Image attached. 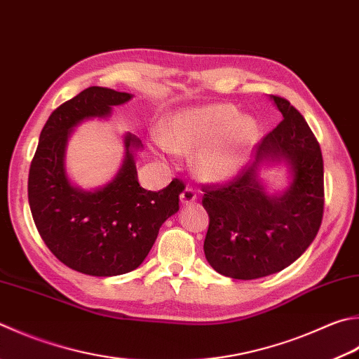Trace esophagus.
Listing matches in <instances>:
<instances>
[{
  "label": "esophagus",
  "mask_w": 359,
  "mask_h": 359,
  "mask_svg": "<svg viewBox=\"0 0 359 359\" xmlns=\"http://www.w3.org/2000/svg\"><path fill=\"white\" fill-rule=\"evenodd\" d=\"M180 200H181L182 205H191V203H194L195 200H197V195H195V192L192 191L191 187H186L184 191L181 192Z\"/></svg>",
  "instance_id": "obj_1"
}]
</instances>
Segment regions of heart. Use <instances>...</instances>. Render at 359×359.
<instances>
[{
  "instance_id": "obj_1",
  "label": "heart",
  "mask_w": 359,
  "mask_h": 359,
  "mask_svg": "<svg viewBox=\"0 0 359 359\" xmlns=\"http://www.w3.org/2000/svg\"><path fill=\"white\" fill-rule=\"evenodd\" d=\"M256 120L238 116L229 104H208L172 112L153 137V148L162 159L175 153L192 154V168L208 182H222L239 175L258 144Z\"/></svg>"
}]
</instances>
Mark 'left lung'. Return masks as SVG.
Wrapping results in <instances>:
<instances>
[{
    "mask_svg": "<svg viewBox=\"0 0 359 359\" xmlns=\"http://www.w3.org/2000/svg\"><path fill=\"white\" fill-rule=\"evenodd\" d=\"M280 125L256 145V159L223 186L203 187L209 215L205 256L215 272L256 280L286 269L306 252L323 214V159L319 142L287 100L270 95ZM285 165L288 186L268 189L264 166Z\"/></svg>",
    "mask_w": 359,
    "mask_h": 359,
    "instance_id": "8db88e82",
    "label": "left lung"
}]
</instances>
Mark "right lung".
Segmentation results:
<instances>
[{
	"label": "right lung",
	"mask_w": 359,
	"mask_h": 359,
	"mask_svg": "<svg viewBox=\"0 0 359 359\" xmlns=\"http://www.w3.org/2000/svg\"><path fill=\"white\" fill-rule=\"evenodd\" d=\"M131 93L93 86L65 101L46 120L29 168L32 219L46 247L73 270L116 276L137 269L150 253L159 228L178 212L184 186L173 180L151 192L137 181L140 139L123 134V161L106 184L86 191L67 173V145L86 120L111 117Z\"/></svg>",
	"instance_id": "add662e5"
}]
</instances>
